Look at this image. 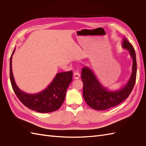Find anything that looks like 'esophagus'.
<instances>
[{"label":"esophagus","mask_w":146,"mask_h":146,"mask_svg":"<svg viewBox=\"0 0 146 146\" xmlns=\"http://www.w3.org/2000/svg\"><path fill=\"white\" fill-rule=\"evenodd\" d=\"M80 77V74L79 72H75L74 73V74H73V78H74V79L78 80V79H79Z\"/></svg>","instance_id":"1"}]
</instances>
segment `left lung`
<instances>
[{
  "label": "left lung",
  "instance_id": "1",
  "mask_svg": "<svg viewBox=\"0 0 146 146\" xmlns=\"http://www.w3.org/2000/svg\"><path fill=\"white\" fill-rule=\"evenodd\" d=\"M122 47L128 50L133 58L132 73L127 84L119 90L110 91L100 84L94 73L88 66L81 71V78L83 83V94L88 105L98 110L109 109L118 105L128 98L136 83L137 63L135 50L126 37L122 42Z\"/></svg>",
  "mask_w": 146,
  "mask_h": 146
}]
</instances>
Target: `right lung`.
<instances>
[{"mask_svg": "<svg viewBox=\"0 0 146 146\" xmlns=\"http://www.w3.org/2000/svg\"><path fill=\"white\" fill-rule=\"evenodd\" d=\"M15 50V48L10 60V78L13 91L18 99L26 107L39 113H49L58 110L65 100L67 88L73 79V72L58 73L44 90L37 94H27L19 89L14 80L12 59Z\"/></svg>", "mask_w": 146, "mask_h": 146, "instance_id": "obj_1", "label": "right lung"}]
</instances>
